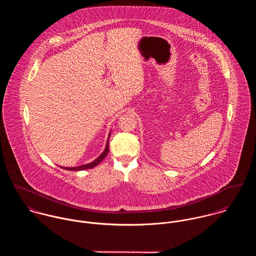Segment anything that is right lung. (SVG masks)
<instances>
[{"label": "right lung", "instance_id": "add662e5", "mask_svg": "<svg viewBox=\"0 0 256 256\" xmlns=\"http://www.w3.org/2000/svg\"><path fill=\"white\" fill-rule=\"evenodd\" d=\"M110 134L108 135V142H106V150H104V152L98 158H96L94 162H90V164H82V166H74V168H64V166H61L62 168L64 170H88V168H92L94 166H96L108 154V150H110Z\"/></svg>", "mask_w": 256, "mask_h": 256}]
</instances>
